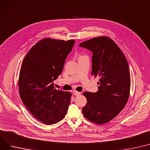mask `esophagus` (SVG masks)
Instances as JSON below:
<instances>
[{
    "label": "esophagus",
    "mask_w": 150,
    "mask_h": 150,
    "mask_svg": "<svg viewBox=\"0 0 150 150\" xmlns=\"http://www.w3.org/2000/svg\"><path fill=\"white\" fill-rule=\"evenodd\" d=\"M73 93H74V95H75V96H78V95H79L81 94V92H77V91H74L73 92Z\"/></svg>",
    "instance_id": "esophagus-1"
}]
</instances>
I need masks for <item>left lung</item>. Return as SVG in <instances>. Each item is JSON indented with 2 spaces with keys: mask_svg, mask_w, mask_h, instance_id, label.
I'll list each match as a JSON object with an SVG mask.
<instances>
[{
  "mask_svg": "<svg viewBox=\"0 0 150 150\" xmlns=\"http://www.w3.org/2000/svg\"><path fill=\"white\" fill-rule=\"evenodd\" d=\"M92 52L91 74L99 77L98 91L85 92L87 104L82 111L88 121L103 124L115 117L125 106L130 91L127 59L116 43L108 37H98L79 44Z\"/></svg>",
  "mask_w": 150,
  "mask_h": 150,
  "instance_id": "left-lung-1",
  "label": "left lung"
}]
</instances>
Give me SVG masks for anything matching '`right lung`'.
<instances>
[{"label":"right lung","instance_id":"1","mask_svg":"<svg viewBox=\"0 0 150 150\" xmlns=\"http://www.w3.org/2000/svg\"><path fill=\"white\" fill-rule=\"evenodd\" d=\"M74 40L44 38L25 57L18 77L19 94L28 110L38 121L51 125L64 117L71 93L55 88L53 81L63 71Z\"/></svg>","mask_w":150,"mask_h":150}]
</instances>
